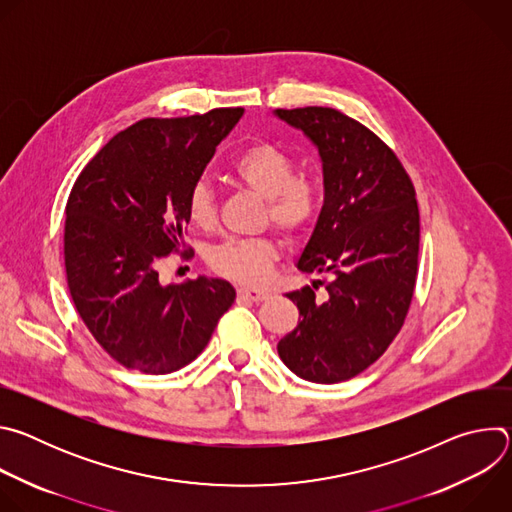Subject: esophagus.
Instances as JSON below:
<instances>
[{"label": "esophagus", "instance_id": "obj_1", "mask_svg": "<svg viewBox=\"0 0 512 512\" xmlns=\"http://www.w3.org/2000/svg\"><path fill=\"white\" fill-rule=\"evenodd\" d=\"M239 298L247 300V302H263L269 298L267 291H259V289H251V287H239Z\"/></svg>", "mask_w": 512, "mask_h": 512}]
</instances>
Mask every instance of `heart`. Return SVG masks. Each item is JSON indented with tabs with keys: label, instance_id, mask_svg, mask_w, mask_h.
<instances>
[{
	"label": "heart",
	"instance_id": "1",
	"mask_svg": "<svg viewBox=\"0 0 512 512\" xmlns=\"http://www.w3.org/2000/svg\"><path fill=\"white\" fill-rule=\"evenodd\" d=\"M231 178L267 200L271 225L285 237H298L320 210V188L310 178L294 176L296 166L281 148L257 141L243 148L231 162ZM190 221L200 229L216 223V198L206 180L192 186L188 196ZM277 257L267 239H231L210 251V267L243 285H261Z\"/></svg>",
	"mask_w": 512,
	"mask_h": 512
}]
</instances>
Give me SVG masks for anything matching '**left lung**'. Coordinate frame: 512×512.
Listing matches in <instances>:
<instances>
[{
	"label": "left lung",
	"instance_id": "obj_1",
	"mask_svg": "<svg viewBox=\"0 0 512 512\" xmlns=\"http://www.w3.org/2000/svg\"><path fill=\"white\" fill-rule=\"evenodd\" d=\"M273 115L318 148L324 204L298 269L328 275L285 294L300 322L277 352L291 373L332 385L369 369L405 322L419 255L415 188L387 145L348 115L330 107ZM318 282L324 299L313 291Z\"/></svg>",
	"mask_w": 512,
	"mask_h": 512
}]
</instances>
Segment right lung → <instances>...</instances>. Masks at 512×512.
I'll list each match as a JSON object with an SVG mask.
<instances>
[{
	"instance_id": "right-lung-1",
	"label": "right lung",
	"mask_w": 512,
	"mask_h": 512,
	"mask_svg": "<svg viewBox=\"0 0 512 512\" xmlns=\"http://www.w3.org/2000/svg\"><path fill=\"white\" fill-rule=\"evenodd\" d=\"M241 117L235 107L141 119L103 145L70 190V296L95 340L125 369L166 375L186 367L235 302L225 279L162 285L160 265L188 251L190 190Z\"/></svg>"
}]
</instances>
